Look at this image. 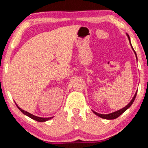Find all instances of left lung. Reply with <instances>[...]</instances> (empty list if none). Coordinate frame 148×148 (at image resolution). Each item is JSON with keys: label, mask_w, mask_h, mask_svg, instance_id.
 I'll return each mask as SVG.
<instances>
[{"label": "left lung", "mask_w": 148, "mask_h": 148, "mask_svg": "<svg viewBox=\"0 0 148 148\" xmlns=\"http://www.w3.org/2000/svg\"><path fill=\"white\" fill-rule=\"evenodd\" d=\"M127 37H128V39H129V41H130V45H131V47H132V49H133V51H134V53H135V56H136V59H137V57H136V52L134 51V49H133V47H132V45H131L130 37H129V36L127 35ZM136 93H137V91H136V93L134 94V97H133V98H132V100H131V101H130V103H129L128 104H127V105L126 106H125L124 108H123L120 109V110H117V111H115V112H112V113H110V114H99V113H97V112H95V111H93V110H92V112H93L95 113V114H96V115H97L98 116H99V117H101V118L105 119H116V118L119 117V116L120 115H121V114H123V113L125 111L127 110V109H128L129 108H130V107L131 106V105L132 104V103H133V102H134V99H135V98H136Z\"/></svg>", "instance_id": "1"}]
</instances>
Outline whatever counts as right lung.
Instances as JSON below:
<instances>
[{"instance_id": "add662e5", "label": "right lung", "mask_w": 148, "mask_h": 148, "mask_svg": "<svg viewBox=\"0 0 148 148\" xmlns=\"http://www.w3.org/2000/svg\"><path fill=\"white\" fill-rule=\"evenodd\" d=\"M16 106L18 107V108L19 109V110H21V112H23L24 114H25V115L28 116L29 117L32 118V119H34V120H36V121H39V122H45V121H49V120H50L51 119H52V118H53V116H52V117H48V118L39 117V116H35V115H34V114H31V113L28 112H27V111L24 110H23V109H21V108H20V107H18V106L17 104H16Z\"/></svg>"}]
</instances>
